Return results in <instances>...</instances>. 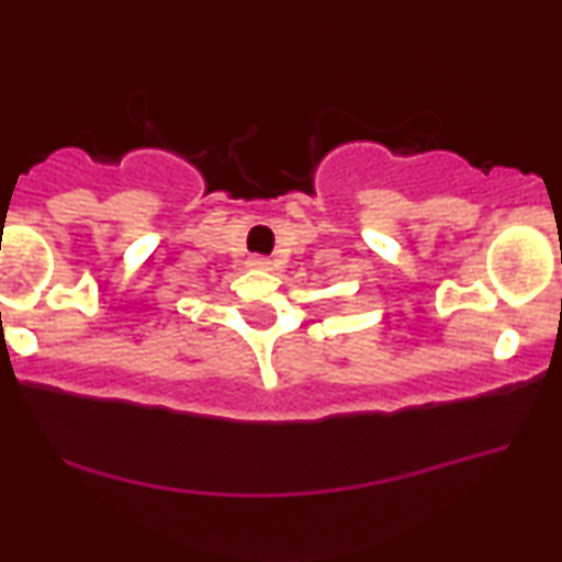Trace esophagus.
Returning a JSON list of instances; mask_svg holds the SVG:
<instances>
[{
	"instance_id": "obj_1",
	"label": "esophagus",
	"mask_w": 562,
	"mask_h": 562,
	"mask_svg": "<svg viewBox=\"0 0 562 562\" xmlns=\"http://www.w3.org/2000/svg\"><path fill=\"white\" fill-rule=\"evenodd\" d=\"M251 267H254V269H269V267H272V261L263 259V256H254Z\"/></svg>"
}]
</instances>
